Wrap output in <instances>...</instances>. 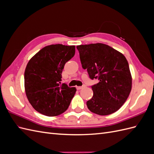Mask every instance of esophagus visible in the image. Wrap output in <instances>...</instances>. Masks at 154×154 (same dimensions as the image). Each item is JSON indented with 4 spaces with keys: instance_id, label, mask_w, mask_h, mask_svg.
<instances>
[{
    "instance_id": "esophagus-1",
    "label": "esophagus",
    "mask_w": 154,
    "mask_h": 154,
    "mask_svg": "<svg viewBox=\"0 0 154 154\" xmlns=\"http://www.w3.org/2000/svg\"><path fill=\"white\" fill-rule=\"evenodd\" d=\"M83 87H84V86H82V87H79V86H77V87H76V88H77L78 90H80V89H82V88Z\"/></svg>"
}]
</instances>
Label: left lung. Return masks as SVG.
<instances>
[{
  "instance_id": "1",
  "label": "left lung",
  "mask_w": 154,
  "mask_h": 154,
  "mask_svg": "<svg viewBox=\"0 0 154 154\" xmlns=\"http://www.w3.org/2000/svg\"><path fill=\"white\" fill-rule=\"evenodd\" d=\"M83 69L91 80L93 96L87 101L92 112L101 116L112 114L127 100L132 88V76L125 56L106 44L97 43L76 47Z\"/></svg>"
}]
</instances>
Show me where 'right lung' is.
Here are the masks:
<instances>
[{"label":"right lung","instance_id":"1","mask_svg":"<svg viewBox=\"0 0 154 154\" xmlns=\"http://www.w3.org/2000/svg\"><path fill=\"white\" fill-rule=\"evenodd\" d=\"M75 54V46L55 44L40 50L27 63L24 85L27 99L39 113L56 116L66 111L75 94V87L61 85L65 64Z\"/></svg>","mask_w":154,"mask_h":154}]
</instances>
